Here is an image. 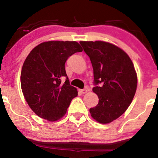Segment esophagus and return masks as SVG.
Masks as SVG:
<instances>
[{"label":"esophagus","instance_id":"esophagus-1","mask_svg":"<svg viewBox=\"0 0 158 158\" xmlns=\"http://www.w3.org/2000/svg\"><path fill=\"white\" fill-rule=\"evenodd\" d=\"M79 92H80L81 94H86L87 92H88V90H87V89H80V90H79Z\"/></svg>","mask_w":158,"mask_h":158}]
</instances>
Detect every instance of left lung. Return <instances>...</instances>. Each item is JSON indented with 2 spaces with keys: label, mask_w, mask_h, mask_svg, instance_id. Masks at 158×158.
Segmentation results:
<instances>
[{
  "label": "left lung",
  "mask_w": 158,
  "mask_h": 158,
  "mask_svg": "<svg viewBox=\"0 0 158 158\" xmlns=\"http://www.w3.org/2000/svg\"><path fill=\"white\" fill-rule=\"evenodd\" d=\"M94 69L93 91L99 102L90 108L91 117L100 123H109L126 111L137 89L135 67L123 50L105 41H80Z\"/></svg>",
  "instance_id": "1"
}]
</instances>
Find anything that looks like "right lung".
<instances>
[{
	"instance_id": "add662e5",
	"label": "right lung",
	"mask_w": 158,
	"mask_h": 158,
	"mask_svg": "<svg viewBox=\"0 0 158 158\" xmlns=\"http://www.w3.org/2000/svg\"><path fill=\"white\" fill-rule=\"evenodd\" d=\"M81 51L77 41H50L36 46L27 56L21 70V89L39 117L56 121L66 114L78 92L70 85L64 64L70 56ZM63 77H66L64 83Z\"/></svg>"
}]
</instances>
